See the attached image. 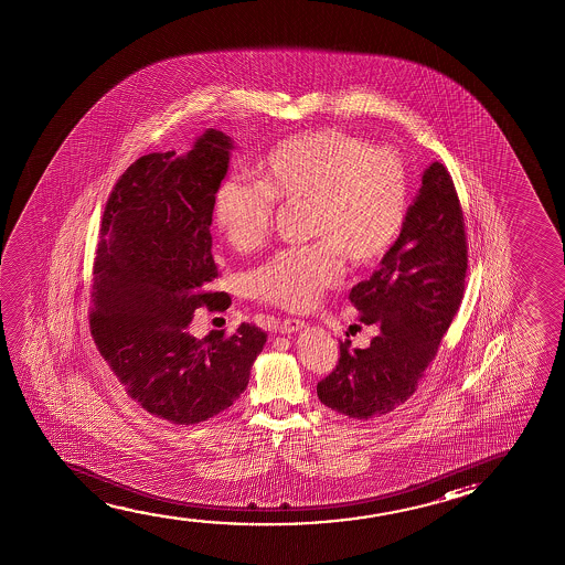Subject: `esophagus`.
<instances>
[{"label": "esophagus", "mask_w": 565, "mask_h": 565, "mask_svg": "<svg viewBox=\"0 0 565 565\" xmlns=\"http://www.w3.org/2000/svg\"><path fill=\"white\" fill-rule=\"evenodd\" d=\"M303 328L305 320L301 319H286L278 322V332H281V334H294V332H299Z\"/></svg>", "instance_id": "esophagus-1"}]
</instances>
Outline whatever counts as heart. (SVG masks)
I'll use <instances>...</instances> for the list:
<instances>
[{"label": "heart", "mask_w": 565, "mask_h": 565, "mask_svg": "<svg viewBox=\"0 0 565 565\" xmlns=\"http://www.w3.org/2000/svg\"><path fill=\"white\" fill-rule=\"evenodd\" d=\"M408 164L393 148L338 128L279 141L254 167L213 192V223L237 253L270 237L276 204H305V237L315 243L274 254L248 276L250 294L287 311H309L334 287L344 258L367 268L383 260L408 215Z\"/></svg>", "instance_id": "b5f03b06"}]
</instances>
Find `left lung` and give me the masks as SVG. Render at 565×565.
Wrapping results in <instances>:
<instances>
[{"instance_id":"1","label":"left lung","mask_w":565,"mask_h":565,"mask_svg":"<svg viewBox=\"0 0 565 565\" xmlns=\"http://www.w3.org/2000/svg\"><path fill=\"white\" fill-rule=\"evenodd\" d=\"M468 268L465 217L447 167L429 164L401 237L381 268L350 291L365 350L340 340V360L317 385L319 401L355 419L385 416L416 393L457 315Z\"/></svg>"}]
</instances>
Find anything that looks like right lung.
Instances as JSON below:
<instances>
[{
  "label": "right lung",
  "instance_id": "1",
  "mask_svg": "<svg viewBox=\"0 0 565 565\" xmlns=\"http://www.w3.org/2000/svg\"><path fill=\"white\" fill-rule=\"evenodd\" d=\"M230 136L205 130L184 157L149 153L108 196L93 266L90 335L131 401L177 426L230 408L248 385L266 332L243 322L198 340L194 311L230 309L212 256L213 192L227 174Z\"/></svg>",
  "mask_w": 565,
  "mask_h": 565
}]
</instances>
